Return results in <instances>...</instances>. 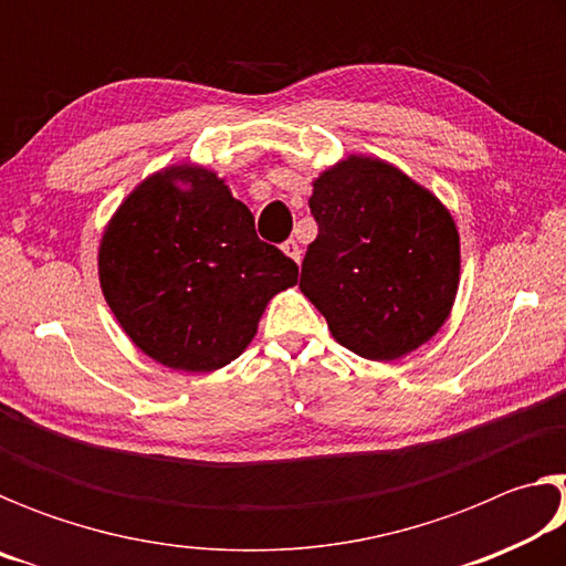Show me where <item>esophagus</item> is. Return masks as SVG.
Wrapping results in <instances>:
<instances>
[{
	"label": "esophagus",
	"instance_id": "34e87169",
	"mask_svg": "<svg viewBox=\"0 0 566 566\" xmlns=\"http://www.w3.org/2000/svg\"><path fill=\"white\" fill-rule=\"evenodd\" d=\"M282 249H284V254L292 256V260H294L296 264L302 262V247L296 244V239H286V242L282 244Z\"/></svg>",
	"mask_w": 566,
	"mask_h": 566
}]
</instances>
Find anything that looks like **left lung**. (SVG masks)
<instances>
[{
	"instance_id": "1",
	"label": "left lung",
	"mask_w": 566,
	"mask_h": 566,
	"mask_svg": "<svg viewBox=\"0 0 566 566\" xmlns=\"http://www.w3.org/2000/svg\"><path fill=\"white\" fill-rule=\"evenodd\" d=\"M310 209L319 234L300 290L332 337L375 361L432 339L459 286V234L432 191L387 161L349 157L314 179Z\"/></svg>"
}]
</instances>
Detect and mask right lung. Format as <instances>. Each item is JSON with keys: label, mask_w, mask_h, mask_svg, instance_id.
<instances>
[{"label": "right lung", "mask_w": 566, "mask_h": 566, "mask_svg": "<svg viewBox=\"0 0 566 566\" xmlns=\"http://www.w3.org/2000/svg\"><path fill=\"white\" fill-rule=\"evenodd\" d=\"M296 264L262 242L214 171L179 165L124 199L99 244V282L129 339L159 364L214 371L247 349Z\"/></svg>", "instance_id": "right-lung-1"}]
</instances>
